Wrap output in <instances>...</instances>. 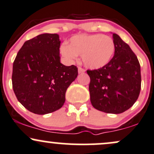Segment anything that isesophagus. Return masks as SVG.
Masks as SVG:
<instances>
[{
	"mask_svg": "<svg viewBox=\"0 0 154 154\" xmlns=\"http://www.w3.org/2000/svg\"><path fill=\"white\" fill-rule=\"evenodd\" d=\"M85 72V70L84 69L82 68V67H80V66L78 67V72H79V74H80V73H84Z\"/></svg>",
	"mask_w": 154,
	"mask_h": 154,
	"instance_id": "esophagus-1",
	"label": "esophagus"
}]
</instances>
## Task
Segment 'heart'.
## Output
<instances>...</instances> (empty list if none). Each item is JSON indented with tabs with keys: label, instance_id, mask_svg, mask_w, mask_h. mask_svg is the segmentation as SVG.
Segmentation results:
<instances>
[{
	"label": "heart",
	"instance_id": "1",
	"mask_svg": "<svg viewBox=\"0 0 154 154\" xmlns=\"http://www.w3.org/2000/svg\"><path fill=\"white\" fill-rule=\"evenodd\" d=\"M115 51L113 39L101 34L79 35L69 40V44L61 47L62 56L73 61L82 56L85 66L93 69L102 68L111 61Z\"/></svg>",
	"mask_w": 154,
	"mask_h": 154
}]
</instances>
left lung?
Returning <instances> with one entry per match:
<instances>
[{"instance_id": "8db88e82", "label": "left lung", "mask_w": 154, "mask_h": 154, "mask_svg": "<svg viewBox=\"0 0 154 154\" xmlns=\"http://www.w3.org/2000/svg\"><path fill=\"white\" fill-rule=\"evenodd\" d=\"M114 55L102 68L87 70L91 102L108 114H121L138 98L141 88L140 65L136 55L116 34H113Z\"/></svg>"}]
</instances>
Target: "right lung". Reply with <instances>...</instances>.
I'll return each instance as SVG.
<instances>
[{
	"instance_id": "add662e5",
	"label": "right lung",
	"mask_w": 154,
	"mask_h": 154,
	"mask_svg": "<svg viewBox=\"0 0 154 154\" xmlns=\"http://www.w3.org/2000/svg\"><path fill=\"white\" fill-rule=\"evenodd\" d=\"M60 44L59 35H39L26 40L14 61V92L23 106L34 114L61 109L67 88L78 75L75 65L60 62Z\"/></svg>"
}]
</instances>
